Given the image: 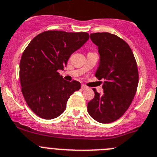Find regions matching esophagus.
Here are the masks:
<instances>
[{"label": "esophagus", "instance_id": "obj_1", "mask_svg": "<svg viewBox=\"0 0 157 157\" xmlns=\"http://www.w3.org/2000/svg\"><path fill=\"white\" fill-rule=\"evenodd\" d=\"M81 89H88V87H87L86 85H81Z\"/></svg>", "mask_w": 157, "mask_h": 157}]
</instances>
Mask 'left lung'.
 <instances>
[{
    "mask_svg": "<svg viewBox=\"0 0 157 157\" xmlns=\"http://www.w3.org/2000/svg\"><path fill=\"white\" fill-rule=\"evenodd\" d=\"M98 47L100 65L96 77L104 79V94L96 90L88 103V112L100 123H112L124 115L136 93L139 73L136 61L129 45L123 39L109 33L90 34Z\"/></svg>",
    "mask_w": 157,
    "mask_h": 157,
    "instance_id": "obj_1",
    "label": "left lung"
}]
</instances>
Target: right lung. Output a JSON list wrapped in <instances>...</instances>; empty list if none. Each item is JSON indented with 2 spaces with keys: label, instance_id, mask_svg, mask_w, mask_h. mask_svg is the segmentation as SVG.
I'll use <instances>...</instances> for the list:
<instances>
[{
  "label": "right lung",
  "instance_id": "right-lung-1",
  "mask_svg": "<svg viewBox=\"0 0 157 157\" xmlns=\"http://www.w3.org/2000/svg\"><path fill=\"white\" fill-rule=\"evenodd\" d=\"M89 35L85 32H43L31 40L20 62L21 92L32 111L40 118L59 117L66 109L68 98L81 89L76 81H64L57 71L80 48Z\"/></svg>",
  "mask_w": 157,
  "mask_h": 157
}]
</instances>
